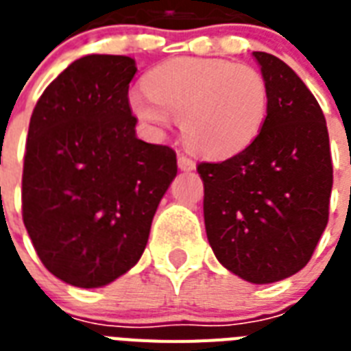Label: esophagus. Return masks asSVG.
<instances>
[{
  "label": "esophagus",
  "mask_w": 351,
  "mask_h": 351,
  "mask_svg": "<svg viewBox=\"0 0 351 351\" xmlns=\"http://www.w3.org/2000/svg\"><path fill=\"white\" fill-rule=\"evenodd\" d=\"M178 167L182 171H193L197 167V164H195V160L186 156V154H178Z\"/></svg>",
  "instance_id": "34e87169"
}]
</instances>
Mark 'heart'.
Listing matches in <instances>:
<instances>
[{"label": "heart", "mask_w": 351, "mask_h": 351, "mask_svg": "<svg viewBox=\"0 0 351 351\" xmlns=\"http://www.w3.org/2000/svg\"><path fill=\"white\" fill-rule=\"evenodd\" d=\"M145 88L129 96L134 117L158 129L182 120L187 147L211 158L250 145L269 107L262 73L230 60L175 58L147 74Z\"/></svg>", "instance_id": "heart-1"}]
</instances>
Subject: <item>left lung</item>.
<instances>
[{"instance_id":"left-lung-1","label":"left lung","mask_w":351,"mask_h":351,"mask_svg":"<svg viewBox=\"0 0 351 351\" xmlns=\"http://www.w3.org/2000/svg\"><path fill=\"white\" fill-rule=\"evenodd\" d=\"M269 87L261 132L224 162H200L206 233L220 264L255 284L310 262L328 224L333 165L315 96L289 65L253 52Z\"/></svg>"}]
</instances>
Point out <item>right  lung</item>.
Wrapping results in <instances>:
<instances>
[{
  "mask_svg": "<svg viewBox=\"0 0 351 351\" xmlns=\"http://www.w3.org/2000/svg\"><path fill=\"white\" fill-rule=\"evenodd\" d=\"M129 56L73 62L36 104L21 176V211L43 266L98 288L129 271L147 244L176 153L136 138Z\"/></svg>",
  "mask_w": 351,
  "mask_h": 351,
  "instance_id": "1",
  "label": "right lung"
}]
</instances>
